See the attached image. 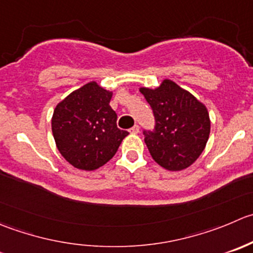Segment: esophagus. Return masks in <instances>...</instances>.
I'll list each match as a JSON object with an SVG mask.
<instances>
[{"label": "esophagus", "instance_id": "34e87169", "mask_svg": "<svg viewBox=\"0 0 253 253\" xmlns=\"http://www.w3.org/2000/svg\"><path fill=\"white\" fill-rule=\"evenodd\" d=\"M129 132H131V133H133V134L138 133V132H139V126H138V125H134L133 127H131V128H129Z\"/></svg>", "mask_w": 253, "mask_h": 253}]
</instances>
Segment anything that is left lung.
Here are the masks:
<instances>
[{"label":"left lung","instance_id":"left-lung-1","mask_svg":"<svg viewBox=\"0 0 253 253\" xmlns=\"http://www.w3.org/2000/svg\"><path fill=\"white\" fill-rule=\"evenodd\" d=\"M154 115V128L143 129L152 158L168 170H181L204 151L210 134L208 110L170 80L157 89L141 87Z\"/></svg>","mask_w":253,"mask_h":253}]
</instances>
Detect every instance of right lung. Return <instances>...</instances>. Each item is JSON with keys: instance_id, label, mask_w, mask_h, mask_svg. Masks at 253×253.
Masks as SVG:
<instances>
[{"instance_id": "add662e5", "label": "right lung", "mask_w": 253, "mask_h": 253, "mask_svg": "<svg viewBox=\"0 0 253 253\" xmlns=\"http://www.w3.org/2000/svg\"><path fill=\"white\" fill-rule=\"evenodd\" d=\"M112 92L89 83L56 105L51 131L56 147L75 168L94 170L110 161L128 132L117 127Z\"/></svg>"}]
</instances>
